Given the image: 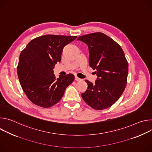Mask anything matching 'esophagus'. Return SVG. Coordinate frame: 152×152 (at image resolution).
<instances>
[{
	"instance_id": "34e87169",
	"label": "esophagus",
	"mask_w": 152,
	"mask_h": 152,
	"mask_svg": "<svg viewBox=\"0 0 152 152\" xmlns=\"http://www.w3.org/2000/svg\"><path fill=\"white\" fill-rule=\"evenodd\" d=\"M75 80H76V81H80L82 79H80V78H79V77H77V76H75Z\"/></svg>"
}]
</instances>
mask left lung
<instances>
[{
  "label": "left lung",
  "mask_w": 152,
  "mask_h": 152,
  "mask_svg": "<svg viewBox=\"0 0 152 152\" xmlns=\"http://www.w3.org/2000/svg\"><path fill=\"white\" fill-rule=\"evenodd\" d=\"M87 45L90 66L96 70L94 83L88 80L86 91L82 93L83 100L94 110H102L111 106L123 94L127 84L128 63L120 46L102 32L80 36Z\"/></svg>",
  "instance_id": "obj_1"
}]
</instances>
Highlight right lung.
<instances>
[{
  "label": "right lung",
  "instance_id": "right-lung-1",
  "mask_svg": "<svg viewBox=\"0 0 152 152\" xmlns=\"http://www.w3.org/2000/svg\"><path fill=\"white\" fill-rule=\"evenodd\" d=\"M76 38L45 35L31 40L21 51L17 66L18 77L23 91L35 104L42 107L53 106L74 81L72 74L56 78L53 69L61 60L64 46Z\"/></svg>",
  "mask_w": 152,
  "mask_h": 152
}]
</instances>
